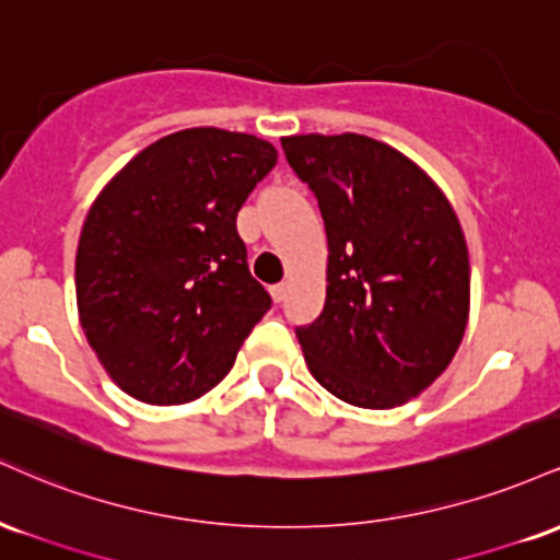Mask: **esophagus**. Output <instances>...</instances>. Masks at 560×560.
<instances>
[{
	"mask_svg": "<svg viewBox=\"0 0 560 560\" xmlns=\"http://www.w3.org/2000/svg\"><path fill=\"white\" fill-rule=\"evenodd\" d=\"M287 292H289V287L284 284V281H281V284H273V287H271V294H273L276 302L287 300Z\"/></svg>",
	"mask_w": 560,
	"mask_h": 560,
	"instance_id": "esophagus-1",
	"label": "esophagus"
}]
</instances>
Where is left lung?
I'll return each instance as SVG.
<instances>
[{"instance_id": "1", "label": "left lung", "mask_w": 560, "mask_h": 560, "mask_svg": "<svg viewBox=\"0 0 560 560\" xmlns=\"http://www.w3.org/2000/svg\"><path fill=\"white\" fill-rule=\"evenodd\" d=\"M318 199L329 242L326 302L298 326L311 374L358 408L421 395L453 361L468 320V249L432 178L361 133L284 137Z\"/></svg>"}]
</instances>
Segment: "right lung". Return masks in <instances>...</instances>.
<instances>
[{
  "label": "right lung",
  "instance_id": "1",
  "mask_svg": "<svg viewBox=\"0 0 560 560\" xmlns=\"http://www.w3.org/2000/svg\"><path fill=\"white\" fill-rule=\"evenodd\" d=\"M276 158L253 133L186 128L141 150L94 199L75 253L79 318L137 400L202 397L271 311L236 213Z\"/></svg>",
  "mask_w": 560,
  "mask_h": 560
}]
</instances>
